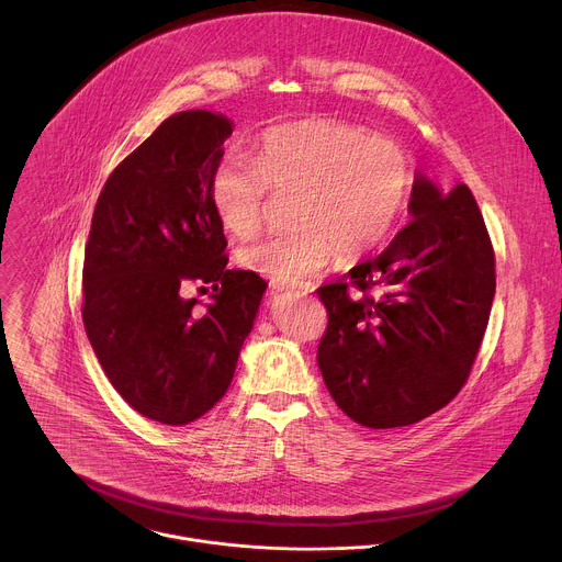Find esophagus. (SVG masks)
Here are the masks:
<instances>
[{
    "instance_id": "1",
    "label": "esophagus",
    "mask_w": 562,
    "mask_h": 562,
    "mask_svg": "<svg viewBox=\"0 0 562 562\" xmlns=\"http://www.w3.org/2000/svg\"><path fill=\"white\" fill-rule=\"evenodd\" d=\"M297 295H304V293H308V291H313L311 286H300V289H293Z\"/></svg>"
}]
</instances>
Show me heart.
Segmentation results:
<instances>
[{"mask_svg": "<svg viewBox=\"0 0 562 562\" xmlns=\"http://www.w3.org/2000/svg\"><path fill=\"white\" fill-rule=\"evenodd\" d=\"M413 171L391 140L333 119H300L265 130L254 162L225 154L210 173L221 225L254 236L271 196L291 203L295 229L260 238L238 251L245 269L278 284L302 282L339 256L375 251L406 210Z\"/></svg>", "mask_w": 562, "mask_h": 562, "instance_id": "1", "label": "heart"}]
</instances>
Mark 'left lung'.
<instances>
[{
    "instance_id": "8db88e82",
    "label": "left lung",
    "mask_w": 562,
    "mask_h": 562,
    "mask_svg": "<svg viewBox=\"0 0 562 562\" xmlns=\"http://www.w3.org/2000/svg\"><path fill=\"white\" fill-rule=\"evenodd\" d=\"M413 221L346 282L317 289L328 324L317 363L335 404L366 428L417 424L465 386L494 289V249L463 182L417 173Z\"/></svg>"
}]
</instances>
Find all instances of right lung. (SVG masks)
<instances>
[{"instance_id":"right-lung-1","label":"right lung","mask_w":562,"mask_h":562,"mask_svg":"<svg viewBox=\"0 0 562 562\" xmlns=\"http://www.w3.org/2000/svg\"><path fill=\"white\" fill-rule=\"evenodd\" d=\"M229 136L223 114H171L114 167L92 214L88 339L114 391L165 426L192 424L223 400L267 289L254 271L225 269L210 173ZM192 281L213 286L205 314L179 295Z\"/></svg>"}]
</instances>
